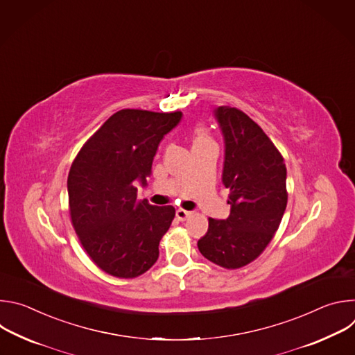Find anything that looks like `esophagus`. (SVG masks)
<instances>
[{
	"instance_id": "obj_1",
	"label": "esophagus",
	"mask_w": 355,
	"mask_h": 355,
	"mask_svg": "<svg viewBox=\"0 0 355 355\" xmlns=\"http://www.w3.org/2000/svg\"><path fill=\"white\" fill-rule=\"evenodd\" d=\"M175 215H177V219L178 220H187L191 215H192V212H189V211H185V209H177V212H175Z\"/></svg>"
}]
</instances>
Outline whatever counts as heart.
<instances>
[{
	"label": "heart",
	"mask_w": 355,
	"mask_h": 355,
	"mask_svg": "<svg viewBox=\"0 0 355 355\" xmlns=\"http://www.w3.org/2000/svg\"><path fill=\"white\" fill-rule=\"evenodd\" d=\"M204 140H209V136L207 133V130L204 128H198L195 130V139H193V143L195 141H204Z\"/></svg>",
	"instance_id": "b5f03b06"
}]
</instances>
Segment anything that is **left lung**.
Instances as JSON below:
<instances>
[{"instance_id": "1", "label": "left lung", "mask_w": 355, "mask_h": 355, "mask_svg": "<svg viewBox=\"0 0 355 355\" xmlns=\"http://www.w3.org/2000/svg\"><path fill=\"white\" fill-rule=\"evenodd\" d=\"M214 115L225 139L222 181L230 191V215L209 218L198 248L209 261L236 270L256 260L279 227L288 202L286 167L270 137L244 112L218 107Z\"/></svg>"}]
</instances>
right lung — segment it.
<instances>
[{"label": "right lung", "mask_w": 355, "mask_h": 355, "mask_svg": "<svg viewBox=\"0 0 355 355\" xmlns=\"http://www.w3.org/2000/svg\"><path fill=\"white\" fill-rule=\"evenodd\" d=\"M182 112L122 110L81 147L69 178L74 230L91 260L118 278H136L159 259V244L175 209L137 199L139 181L147 185L164 135Z\"/></svg>", "instance_id": "1"}]
</instances>
